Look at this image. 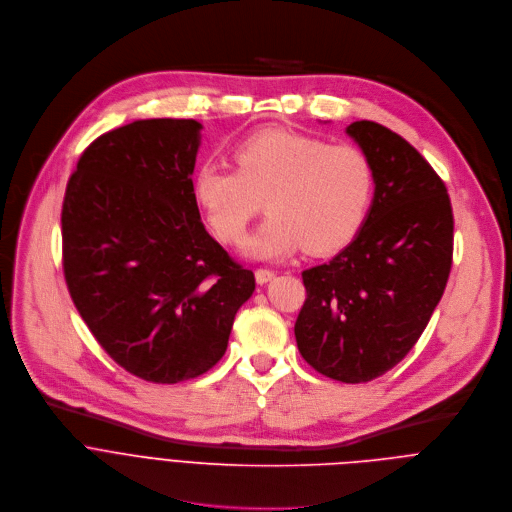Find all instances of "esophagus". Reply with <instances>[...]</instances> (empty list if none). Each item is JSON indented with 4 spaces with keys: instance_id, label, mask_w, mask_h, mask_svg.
<instances>
[{
    "instance_id": "1",
    "label": "esophagus",
    "mask_w": 512,
    "mask_h": 512,
    "mask_svg": "<svg viewBox=\"0 0 512 512\" xmlns=\"http://www.w3.org/2000/svg\"><path fill=\"white\" fill-rule=\"evenodd\" d=\"M274 278V270H270V268H258L256 270V282L258 284H266V282H270Z\"/></svg>"
}]
</instances>
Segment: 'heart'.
I'll return each mask as SVG.
<instances>
[{"label":"heart","mask_w":512,"mask_h":512,"mask_svg":"<svg viewBox=\"0 0 512 512\" xmlns=\"http://www.w3.org/2000/svg\"><path fill=\"white\" fill-rule=\"evenodd\" d=\"M234 159L238 167L201 161L193 193L224 242L242 240L264 197L268 218L244 242L248 256L286 258L300 246L323 254L359 230L373 191V169L361 149L266 129L240 141Z\"/></svg>","instance_id":"1"}]
</instances>
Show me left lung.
I'll return each instance as SVG.
<instances>
[{"label":"left lung","instance_id":"1","mask_svg":"<svg viewBox=\"0 0 512 512\" xmlns=\"http://www.w3.org/2000/svg\"><path fill=\"white\" fill-rule=\"evenodd\" d=\"M347 135L371 163L373 199L351 244L302 272L294 337L319 373L365 383L424 333L450 276L454 216L444 181L403 137L373 121Z\"/></svg>","mask_w":512,"mask_h":512}]
</instances>
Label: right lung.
I'll list each match as a JSON object with an SVG mask.
<instances>
[{"mask_svg": "<svg viewBox=\"0 0 512 512\" xmlns=\"http://www.w3.org/2000/svg\"><path fill=\"white\" fill-rule=\"evenodd\" d=\"M199 131L193 119H145L100 135L64 195L76 309L102 349L153 383L212 369L256 288L201 224L191 181Z\"/></svg>", "mask_w": 512, "mask_h": 512, "instance_id": "add662e5", "label": "right lung"}]
</instances>
